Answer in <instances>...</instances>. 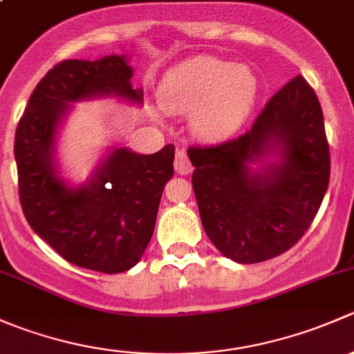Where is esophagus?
<instances>
[{"label": "esophagus", "mask_w": 354, "mask_h": 354, "mask_svg": "<svg viewBox=\"0 0 354 354\" xmlns=\"http://www.w3.org/2000/svg\"><path fill=\"white\" fill-rule=\"evenodd\" d=\"M174 169H176L178 174H188L194 171V166H192L190 159H188L187 152L178 151L176 159H174Z\"/></svg>", "instance_id": "34e87169"}]
</instances>
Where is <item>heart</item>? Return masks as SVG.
<instances>
[{
	"label": "heart",
	"mask_w": 354,
	"mask_h": 354,
	"mask_svg": "<svg viewBox=\"0 0 354 354\" xmlns=\"http://www.w3.org/2000/svg\"><path fill=\"white\" fill-rule=\"evenodd\" d=\"M257 99V78L248 68L210 56L181 65L160 88V104L171 114H194L192 128L203 140L233 133Z\"/></svg>",
	"instance_id": "heart-1"
}]
</instances>
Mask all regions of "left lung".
<instances>
[{
  "instance_id": "8db88e82",
  "label": "left lung",
  "mask_w": 354,
  "mask_h": 354,
  "mask_svg": "<svg viewBox=\"0 0 354 354\" xmlns=\"http://www.w3.org/2000/svg\"><path fill=\"white\" fill-rule=\"evenodd\" d=\"M270 150L279 163L252 174ZM192 185L207 236L227 259L257 263L288 252L315 219L329 187L330 154L315 91L298 75L252 128L217 145H192Z\"/></svg>"
}]
</instances>
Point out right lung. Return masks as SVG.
Listing matches in <instances>:
<instances>
[{"mask_svg":"<svg viewBox=\"0 0 354 354\" xmlns=\"http://www.w3.org/2000/svg\"><path fill=\"white\" fill-rule=\"evenodd\" d=\"M124 56L65 59L32 92L15 131L19 197L32 230L68 262L118 274L140 260L154 233L164 185L173 176L174 145L151 156L116 149L87 185L68 188L53 166L55 133L68 102L116 94L142 101L131 88Z\"/></svg>","mask_w":354,"mask_h":354,"instance_id":"1","label":"right lung"}]
</instances>
